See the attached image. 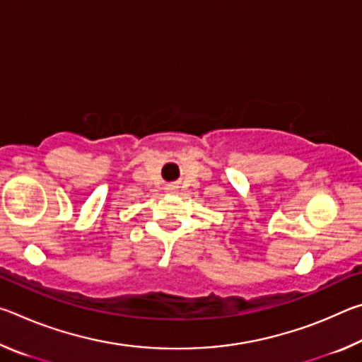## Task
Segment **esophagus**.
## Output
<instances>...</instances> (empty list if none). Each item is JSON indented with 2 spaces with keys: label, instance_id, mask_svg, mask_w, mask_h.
Returning <instances> with one entry per match:
<instances>
[{
  "label": "esophagus",
  "instance_id": "1",
  "mask_svg": "<svg viewBox=\"0 0 362 362\" xmlns=\"http://www.w3.org/2000/svg\"><path fill=\"white\" fill-rule=\"evenodd\" d=\"M173 189H174V188H173Z\"/></svg>",
  "mask_w": 362,
  "mask_h": 362
}]
</instances>
